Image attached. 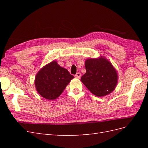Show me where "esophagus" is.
<instances>
[{
	"mask_svg": "<svg viewBox=\"0 0 148 148\" xmlns=\"http://www.w3.org/2000/svg\"><path fill=\"white\" fill-rule=\"evenodd\" d=\"M75 78H80V77H81V73L78 72L75 75Z\"/></svg>",
	"mask_w": 148,
	"mask_h": 148,
	"instance_id": "1",
	"label": "esophagus"
}]
</instances>
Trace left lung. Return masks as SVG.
I'll list each match as a JSON object with an SVG mask.
<instances>
[{
  "instance_id": "8db88e82",
  "label": "left lung",
  "mask_w": 148,
  "mask_h": 148,
  "mask_svg": "<svg viewBox=\"0 0 148 148\" xmlns=\"http://www.w3.org/2000/svg\"><path fill=\"white\" fill-rule=\"evenodd\" d=\"M85 68L86 72L82 77L81 82L93 95L103 97L114 90L118 82V75L105 57L87 59Z\"/></svg>"
}]
</instances>
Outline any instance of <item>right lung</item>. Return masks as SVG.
Instances as JSON below:
<instances>
[{"label":"right lung","instance_id":"obj_1","mask_svg":"<svg viewBox=\"0 0 148 148\" xmlns=\"http://www.w3.org/2000/svg\"><path fill=\"white\" fill-rule=\"evenodd\" d=\"M73 78L68 70L53 60L44 66L36 75V89L45 99L54 100L60 96Z\"/></svg>","mask_w":148,"mask_h":148}]
</instances>
